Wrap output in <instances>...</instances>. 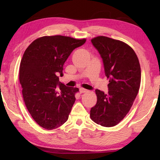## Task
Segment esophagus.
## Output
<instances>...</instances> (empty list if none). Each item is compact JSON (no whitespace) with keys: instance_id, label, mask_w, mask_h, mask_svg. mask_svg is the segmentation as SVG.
Returning a JSON list of instances; mask_svg holds the SVG:
<instances>
[{"instance_id":"34e87169","label":"esophagus","mask_w":160,"mask_h":160,"mask_svg":"<svg viewBox=\"0 0 160 160\" xmlns=\"http://www.w3.org/2000/svg\"><path fill=\"white\" fill-rule=\"evenodd\" d=\"M87 91V90L85 89H83V88H80V93H86Z\"/></svg>"}]
</instances>
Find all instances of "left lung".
I'll list each match as a JSON object with an SVG mask.
<instances>
[{
    "mask_svg": "<svg viewBox=\"0 0 160 160\" xmlns=\"http://www.w3.org/2000/svg\"><path fill=\"white\" fill-rule=\"evenodd\" d=\"M102 58L108 93L96 90L97 103L91 108V119L102 127H114L131 109L141 82L138 58L131 47L120 40L106 36L91 40Z\"/></svg>",
    "mask_w": 160,
    "mask_h": 160,
    "instance_id": "obj_1",
    "label": "left lung"
}]
</instances>
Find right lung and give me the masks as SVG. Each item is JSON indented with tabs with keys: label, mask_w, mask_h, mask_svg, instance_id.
Returning <instances> with one entry per match:
<instances>
[{
	"label": "right lung",
	"mask_w": 160,
	"mask_h": 160,
	"mask_svg": "<svg viewBox=\"0 0 160 160\" xmlns=\"http://www.w3.org/2000/svg\"><path fill=\"white\" fill-rule=\"evenodd\" d=\"M85 42L64 36H43L23 54L19 70L23 100L33 120L44 128L55 129L68 120L79 89L61 83L58 75L62 76L68 57Z\"/></svg>",
	"instance_id": "obj_1"
}]
</instances>
